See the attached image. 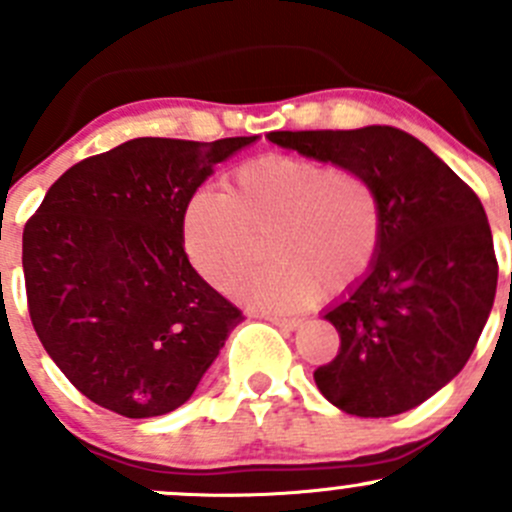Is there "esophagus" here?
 <instances>
[{"label":"esophagus","mask_w":512,"mask_h":512,"mask_svg":"<svg viewBox=\"0 0 512 512\" xmlns=\"http://www.w3.org/2000/svg\"><path fill=\"white\" fill-rule=\"evenodd\" d=\"M267 322L275 324L280 329H297L299 327V319H289V317H280V314H267Z\"/></svg>","instance_id":"34e87169"}]
</instances>
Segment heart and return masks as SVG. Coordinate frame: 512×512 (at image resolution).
Here are the masks:
<instances>
[{
	"label": "heart",
	"instance_id": "heart-1",
	"mask_svg": "<svg viewBox=\"0 0 512 512\" xmlns=\"http://www.w3.org/2000/svg\"><path fill=\"white\" fill-rule=\"evenodd\" d=\"M272 260L232 292L252 307L302 309L324 292H349L376 260L384 213L376 185L356 170L302 156H262L230 173L225 190L203 188L183 213V245L195 270L225 289L255 260L267 235Z\"/></svg>",
	"mask_w": 512,
	"mask_h": 512
}]
</instances>
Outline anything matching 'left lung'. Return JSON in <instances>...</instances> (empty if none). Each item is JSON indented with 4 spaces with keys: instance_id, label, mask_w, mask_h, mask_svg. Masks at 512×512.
<instances>
[{
    "instance_id": "obj_1",
    "label": "left lung",
    "mask_w": 512,
    "mask_h": 512,
    "mask_svg": "<svg viewBox=\"0 0 512 512\" xmlns=\"http://www.w3.org/2000/svg\"><path fill=\"white\" fill-rule=\"evenodd\" d=\"M304 158L364 173L384 232L371 270L327 312L339 354L314 371L344 414L386 418L431 399L471 359L498 287L493 235L478 195L406 131H272Z\"/></svg>"
}]
</instances>
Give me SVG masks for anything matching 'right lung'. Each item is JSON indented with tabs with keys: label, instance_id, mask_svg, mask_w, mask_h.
Returning <instances> with one entry per match:
<instances>
[{
	"label": "right lung",
	"instance_id": "obj_1",
	"mask_svg": "<svg viewBox=\"0 0 512 512\" xmlns=\"http://www.w3.org/2000/svg\"><path fill=\"white\" fill-rule=\"evenodd\" d=\"M257 138H133L44 195L22 237L29 317L86 399L126 418L170 414L245 319L190 265L183 213L215 165Z\"/></svg>",
	"mask_w": 512,
	"mask_h": 512
}]
</instances>
